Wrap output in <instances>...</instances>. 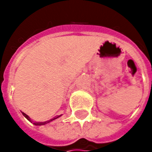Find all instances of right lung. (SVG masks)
<instances>
[{
  "label": "right lung",
  "instance_id": "1",
  "mask_svg": "<svg viewBox=\"0 0 152 152\" xmlns=\"http://www.w3.org/2000/svg\"><path fill=\"white\" fill-rule=\"evenodd\" d=\"M23 113V116H24V117H25V118H26L28 120L29 122H31V123H32L33 121L31 120V118H29V117L27 115V114H25L24 113ZM61 116V115H60V116H56V117H54L53 118L48 120V121H45V122H34V125H38V126L45 125V124H49V123H50L51 121H53V120H55V119H56V118H60Z\"/></svg>",
  "mask_w": 152,
  "mask_h": 152
}]
</instances>
